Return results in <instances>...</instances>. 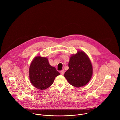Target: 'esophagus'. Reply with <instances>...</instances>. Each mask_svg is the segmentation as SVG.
<instances>
[{
  "label": "esophagus",
  "instance_id": "1",
  "mask_svg": "<svg viewBox=\"0 0 120 120\" xmlns=\"http://www.w3.org/2000/svg\"><path fill=\"white\" fill-rule=\"evenodd\" d=\"M65 73V71L64 70H62L61 71H60V73L62 74V75H63Z\"/></svg>",
  "mask_w": 120,
  "mask_h": 120
}]
</instances>
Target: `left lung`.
<instances>
[{
	"instance_id": "8db88e82",
	"label": "left lung",
	"mask_w": 120,
	"mask_h": 120,
	"mask_svg": "<svg viewBox=\"0 0 120 120\" xmlns=\"http://www.w3.org/2000/svg\"><path fill=\"white\" fill-rule=\"evenodd\" d=\"M68 70L64 77L69 83L79 88L86 86L90 80L93 73L91 62L84 52L79 51L70 58Z\"/></svg>"
}]
</instances>
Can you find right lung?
I'll use <instances>...</instances> for the list:
<instances>
[{
  "label": "right lung",
  "mask_w": 120,
  "mask_h": 120,
  "mask_svg": "<svg viewBox=\"0 0 120 120\" xmlns=\"http://www.w3.org/2000/svg\"><path fill=\"white\" fill-rule=\"evenodd\" d=\"M59 75L60 73L49 64L48 59L40 56L34 58L29 68L31 83L36 88L41 90L51 86L55 78Z\"/></svg>",
  "instance_id": "add662e5"
}]
</instances>
